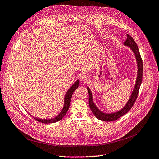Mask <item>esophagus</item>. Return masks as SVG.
<instances>
[{
  "label": "esophagus",
  "mask_w": 159,
  "mask_h": 159,
  "mask_svg": "<svg viewBox=\"0 0 159 159\" xmlns=\"http://www.w3.org/2000/svg\"><path fill=\"white\" fill-rule=\"evenodd\" d=\"M80 80L83 83H86L89 80V76L86 75H82L80 76Z\"/></svg>",
  "instance_id": "obj_1"
}]
</instances>
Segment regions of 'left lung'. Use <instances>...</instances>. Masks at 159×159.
<instances>
[{
	"label": "left lung",
	"mask_w": 159,
	"mask_h": 159,
	"mask_svg": "<svg viewBox=\"0 0 159 159\" xmlns=\"http://www.w3.org/2000/svg\"><path fill=\"white\" fill-rule=\"evenodd\" d=\"M127 39H126V41L124 43V45L126 47H129L132 50V51L134 54L136 61H137V79H136V83L134 85V89L132 92V94L130 95V97L127 103L126 104L125 106L120 109L119 111H116L112 113H105L101 111H100L97 107L95 105L93 101V94L92 92L89 87H87V90L89 93V105L90 107V110L93 112L94 115L96 116L97 119L102 120V121H114L119 119L120 117L125 115L126 113H127L133 107V105L134 104V102L137 100L139 89L140 87V84L142 83L143 80V61L141 57L139 52V50L138 48L137 44H136L134 39L132 37H130V35H126Z\"/></svg>",
	"instance_id": "left-lung-1"
}]
</instances>
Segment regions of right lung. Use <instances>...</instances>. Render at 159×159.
<instances>
[{"instance_id": "right-lung-1", "label": "right lung", "mask_w": 159, "mask_h": 159, "mask_svg": "<svg viewBox=\"0 0 159 159\" xmlns=\"http://www.w3.org/2000/svg\"><path fill=\"white\" fill-rule=\"evenodd\" d=\"M79 86V80L78 79L77 80H76V82L73 84L72 85V87H70V88L67 90V92L65 94V96L64 107H63V108L59 114H58L57 116H56L55 117L52 118V119H39V118L34 117V116H33L31 115H30L33 118H34L36 120H37L40 122H42V123H45V124L53 123V122H56L62 120L63 119V117H64L66 114L68 109L69 108L72 93H73L75 90L78 88Z\"/></svg>"}]
</instances>
